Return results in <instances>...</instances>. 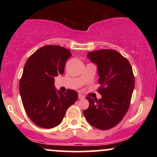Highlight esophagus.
Listing matches in <instances>:
<instances>
[{
  "label": "esophagus",
  "mask_w": 157,
  "mask_h": 157,
  "mask_svg": "<svg viewBox=\"0 0 157 157\" xmlns=\"http://www.w3.org/2000/svg\"><path fill=\"white\" fill-rule=\"evenodd\" d=\"M78 98L79 99H84L85 97L82 94H78Z\"/></svg>",
  "instance_id": "obj_1"
}]
</instances>
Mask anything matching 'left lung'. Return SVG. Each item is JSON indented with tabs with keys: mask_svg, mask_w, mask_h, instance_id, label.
I'll return each mask as SVG.
<instances>
[{
	"mask_svg": "<svg viewBox=\"0 0 157 157\" xmlns=\"http://www.w3.org/2000/svg\"><path fill=\"white\" fill-rule=\"evenodd\" d=\"M87 57L97 66L100 100L87 97L89 106L83 113L96 128L108 130L120 123L130 106L134 89V76L129 61L113 49L88 53Z\"/></svg>",
	"mask_w": 157,
	"mask_h": 157,
	"instance_id": "left-lung-1",
	"label": "left lung"
}]
</instances>
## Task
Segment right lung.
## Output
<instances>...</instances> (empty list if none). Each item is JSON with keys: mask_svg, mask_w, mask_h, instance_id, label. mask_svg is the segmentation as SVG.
Wrapping results in <instances>:
<instances>
[{"mask_svg": "<svg viewBox=\"0 0 157 157\" xmlns=\"http://www.w3.org/2000/svg\"><path fill=\"white\" fill-rule=\"evenodd\" d=\"M70 50L56 45L41 47L27 60L19 82L26 114L35 125L52 128L61 123L69 106L78 98L75 90L57 91L55 78L64 72Z\"/></svg>", "mask_w": 157, "mask_h": 157, "instance_id": "right-lung-1", "label": "right lung"}]
</instances>
